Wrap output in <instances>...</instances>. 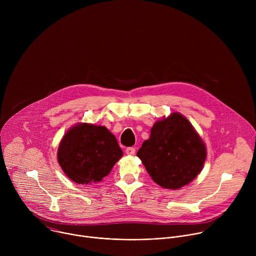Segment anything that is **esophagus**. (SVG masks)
<instances>
[{
    "label": "esophagus",
    "mask_w": 256,
    "mask_h": 256,
    "mask_svg": "<svg viewBox=\"0 0 256 256\" xmlns=\"http://www.w3.org/2000/svg\"><path fill=\"white\" fill-rule=\"evenodd\" d=\"M126 153L128 155H130V156H132V155H134V153H136V149L132 148V147H128V148L126 149Z\"/></svg>",
    "instance_id": "obj_1"
}]
</instances>
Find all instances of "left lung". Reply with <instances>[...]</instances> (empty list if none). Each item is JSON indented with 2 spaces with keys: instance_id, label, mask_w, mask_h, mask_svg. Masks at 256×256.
Here are the masks:
<instances>
[{
  "instance_id": "1",
  "label": "left lung",
  "mask_w": 256,
  "mask_h": 256,
  "mask_svg": "<svg viewBox=\"0 0 256 256\" xmlns=\"http://www.w3.org/2000/svg\"><path fill=\"white\" fill-rule=\"evenodd\" d=\"M136 156L157 184L178 190L200 173L206 149L188 120L173 112L154 124Z\"/></svg>"
}]
</instances>
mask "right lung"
I'll list each match as a JSON object with an SVG mask.
<instances>
[{
  "instance_id": "obj_1",
  "label": "right lung",
  "mask_w": 256,
  "mask_h": 256,
  "mask_svg": "<svg viewBox=\"0 0 256 256\" xmlns=\"http://www.w3.org/2000/svg\"><path fill=\"white\" fill-rule=\"evenodd\" d=\"M122 155L116 136L105 126L78 124L62 138L58 161L70 180L92 184L107 176Z\"/></svg>"
}]
</instances>
